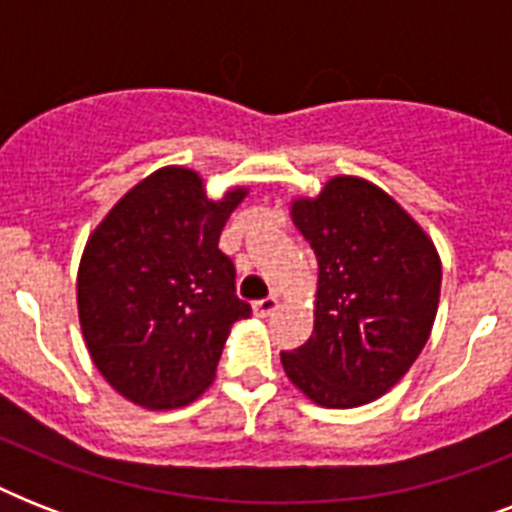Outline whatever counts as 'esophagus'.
I'll return each instance as SVG.
<instances>
[{
	"mask_svg": "<svg viewBox=\"0 0 512 512\" xmlns=\"http://www.w3.org/2000/svg\"><path fill=\"white\" fill-rule=\"evenodd\" d=\"M252 308H255L257 316H263V319H265V316H271V313L279 308V297L271 295V297H265V300H257Z\"/></svg>",
	"mask_w": 512,
	"mask_h": 512,
	"instance_id": "esophagus-1",
	"label": "esophagus"
}]
</instances>
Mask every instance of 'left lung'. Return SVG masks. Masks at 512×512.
Instances as JSON below:
<instances>
[{
    "label": "left lung",
    "mask_w": 512,
    "mask_h": 512,
    "mask_svg": "<svg viewBox=\"0 0 512 512\" xmlns=\"http://www.w3.org/2000/svg\"><path fill=\"white\" fill-rule=\"evenodd\" d=\"M289 215L316 252L319 284L313 335L281 353V366L313 404H369L428 342L441 297L436 244L390 193L356 175L292 199Z\"/></svg>",
    "instance_id": "left-lung-1"
}]
</instances>
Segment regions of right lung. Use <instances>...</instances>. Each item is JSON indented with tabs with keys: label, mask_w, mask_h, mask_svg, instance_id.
<instances>
[{
	"label": "right lung",
	"mask_w": 512,
	"mask_h": 512,
	"mask_svg": "<svg viewBox=\"0 0 512 512\" xmlns=\"http://www.w3.org/2000/svg\"><path fill=\"white\" fill-rule=\"evenodd\" d=\"M249 188L209 199L199 172L162 167L116 201L84 244L76 305L92 364L146 409L188 406L215 380L231 327L252 308L217 249Z\"/></svg>",
	"instance_id": "right-lung-1"
}]
</instances>
